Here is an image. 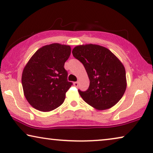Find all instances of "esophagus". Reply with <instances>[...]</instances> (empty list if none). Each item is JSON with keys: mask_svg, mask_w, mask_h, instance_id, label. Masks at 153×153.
<instances>
[{"mask_svg": "<svg viewBox=\"0 0 153 153\" xmlns=\"http://www.w3.org/2000/svg\"><path fill=\"white\" fill-rule=\"evenodd\" d=\"M74 85L75 87H78L79 85V83L77 82V81H76V82H74Z\"/></svg>", "mask_w": 153, "mask_h": 153, "instance_id": "34e87169", "label": "esophagus"}]
</instances>
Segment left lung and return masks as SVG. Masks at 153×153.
I'll return each instance as SVG.
<instances>
[{
  "instance_id": "8db88e82",
  "label": "left lung",
  "mask_w": 153,
  "mask_h": 153,
  "mask_svg": "<svg viewBox=\"0 0 153 153\" xmlns=\"http://www.w3.org/2000/svg\"><path fill=\"white\" fill-rule=\"evenodd\" d=\"M72 54L82 62L90 80L86 91H78L83 100L98 110L118 103L127 87L125 69L118 58L106 48L92 44L76 46Z\"/></svg>"
}]
</instances>
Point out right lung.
<instances>
[{"instance_id": "1", "label": "right lung", "mask_w": 153, "mask_h": 153, "mask_svg": "<svg viewBox=\"0 0 153 153\" xmlns=\"http://www.w3.org/2000/svg\"><path fill=\"white\" fill-rule=\"evenodd\" d=\"M70 53V46L46 45L37 50L25 66L23 90L27 101L35 109L50 111L63 103L66 92L72 85L64 68Z\"/></svg>"}]
</instances>
